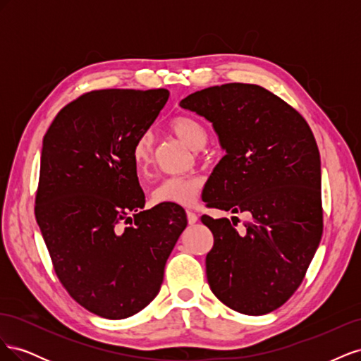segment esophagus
Wrapping results in <instances>:
<instances>
[{
	"label": "esophagus",
	"mask_w": 361,
	"mask_h": 361,
	"mask_svg": "<svg viewBox=\"0 0 361 361\" xmlns=\"http://www.w3.org/2000/svg\"><path fill=\"white\" fill-rule=\"evenodd\" d=\"M187 216H188V223H190V224H195V223H197V220H199L197 214L192 212V211H188V212H187Z\"/></svg>",
	"instance_id": "obj_1"
}]
</instances>
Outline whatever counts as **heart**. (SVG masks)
<instances>
[{"instance_id": "b5f03b06", "label": "heart", "mask_w": 361, "mask_h": 361, "mask_svg": "<svg viewBox=\"0 0 361 361\" xmlns=\"http://www.w3.org/2000/svg\"><path fill=\"white\" fill-rule=\"evenodd\" d=\"M170 129L176 134L188 147L199 150L204 147L207 141L206 129L197 120L188 116L174 117L170 122ZM154 154V135L145 133L135 141L133 149V158L135 167L140 171H145L152 161ZM202 180L194 174H185V176H170L164 178L157 187L152 190V202L157 204H180L191 206L199 197Z\"/></svg>"}]
</instances>
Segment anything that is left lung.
<instances>
[{
	"mask_svg": "<svg viewBox=\"0 0 361 361\" xmlns=\"http://www.w3.org/2000/svg\"><path fill=\"white\" fill-rule=\"evenodd\" d=\"M179 105L212 123L226 152L203 202L251 215L244 235L227 218L202 216L214 235L206 256L211 290L239 313L276 310L301 285L322 236L321 158L312 130L300 113L256 84L209 87Z\"/></svg>",
	"mask_w": 361,
	"mask_h": 361,
	"instance_id": "obj_1",
	"label": "left lung"
}]
</instances>
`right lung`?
<instances>
[{
  "mask_svg": "<svg viewBox=\"0 0 361 361\" xmlns=\"http://www.w3.org/2000/svg\"><path fill=\"white\" fill-rule=\"evenodd\" d=\"M170 93L94 90L43 137L36 220L60 281L84 309L125 319L154 300L187 227L179 204L145 211L133 149ZM135 215V226L132 215Z\"/></svg>",
  "mask_w": 361,
  "mask_h": 361,
  "instance_id": "right-lung-1",
  "label": "right lung"
}]
</instances>
